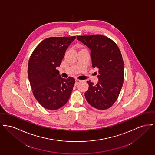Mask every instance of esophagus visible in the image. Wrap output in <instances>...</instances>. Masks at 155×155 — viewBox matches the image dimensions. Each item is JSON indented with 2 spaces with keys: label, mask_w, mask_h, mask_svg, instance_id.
<instances>
[{
  "label": "esophagus",
  "mask_w": 155,
  "mask_h": 155,
  "mask_svg": "<svg viewBox=\"0 0 155 155\" xmlns=\"http://www.w3.org/2000/svg\"><path fill=\"white\" fill-rule=\"evenodd\" d=\"M81 80H77V79H76L75 80V85H77L80 82H81Z\"/></svg>",
  "instance_id": "1"
}]
</instances>
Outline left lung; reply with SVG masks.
Masks as SVG:
<instances>
[{
  "label": "left lung",
  "instance_id": "8db88e82",
  "mask_svg": "<svg viewBox=\"0 0 155 155\" xmlns=\"http://www.w3.org/2000/svg\"><path fill=\"white\" fill-rule=\"evenodd\" d=\"M77 38L91 50L92 66L98 70V83L94 85L87 81L89 88L85 97L92 107L108 109L117 100L124 82V61L120 50L112 40L101 35Z\"/></svg>",
  "mask_w": 155,
  "mask_h": 155
}]
</instances>
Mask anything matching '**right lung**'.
<instances>
[{
    "instance_id": "add662e5",
    "label": "right lung",
    "mask_w": 155,
    "mask_h": 155,
    "mask_svg": "<svg viewBox=\"0 0 155 155\" xmlns=\"http://www.w3.org/2000/svg\"><path fill=\"white\" fill-rule=\"evenodd\" d=\"M75 38V36L46 38L30 57L28 78L35 98L46 109L56 110L64 106L73 91L74 78H63L57 68Z\"/></svg>"
}]
</instances>
